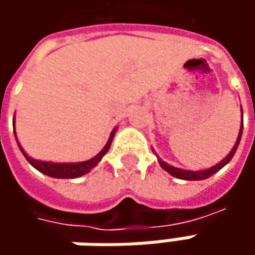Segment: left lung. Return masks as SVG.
Returning <instances> with one entry per match:
<instances>
[{
	"label": "left lung",
	"instance_id": "1",
	"mask_svg": "<svg viewBox=\"0 0 255 255\" xmlns=\"http://www.w3.org/2000/svg\"><path fill=\"white\" fill-rule=\"evenodd\" d=\"M243 112V111H241ZM241 118H243V115H241ZM241 134H243V122H241V128H240V132H239V137H237V142L234 144V147L231 149V152L221 160L220 163H217L216 166H213L210 169H207V170H200V171H191V170H183V169H177V167H174V166H170V164H167V163H164L163 160L159 159V163H160V166H162L164 170L167 171V173H170L171 176H174V177H177V179H183V180H204V179H209L210 176H213L214 173H217V171L220 170L221 167H224L227 163L230 162L231 159H233V156H234V153L237 150V147H239V143L241 140Z\"/></svg>",
	"mask_w": 255,
	"mask_h": 255
}]
</instances>
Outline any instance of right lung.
Here are the masks:
<instances>
[{
    "instance_id": "right-lung-1",
    "label": "right lung",
    "mask_w": 255,
    "mask_h": 255,
    "mask_svg": "<svg viewBox=\"0 0 255 255\" xmlns=\"http://www.w3.org/2000/svg\"><path fill=\"white\" fill-rule=\"evenodd\" d=\"M115 132H116V129H113V132L111 133L109 140H108V143L105 144V147H103L102 150L98 153L95 157H92L91 160H86V162H78V163L41 162V160H35V159H32V157H29V156L24 152V149H22L19 144H18V146H19L21 152H22V154L25 156V159L29 162V164H32L38 171L44 173V174L49 176V177H55V179H76V177H81V176L86 174L88 171L92 170L93 167H95L98 163L101 162V159H102L103 156L106 154V152L109 150V147H111V144H112ZM14 134H15V130H14ZM16 143H18V140H16Z\"/></svg>"
}]
</instances>
